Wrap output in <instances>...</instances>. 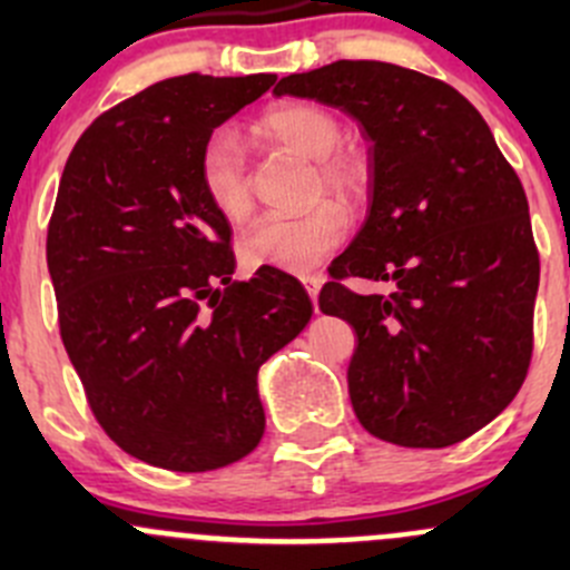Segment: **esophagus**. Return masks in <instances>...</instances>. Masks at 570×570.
I'll return each mask as SVG.
<instances>
[{"mask_svg":"<svg viewBox=\"0 0 570 570\" xmlns=\"http://www.w3.org/2000/svg\"><path fill=\"white\" fill-rule=\"evenodd\" d=\"M303 286H306V292H308V297H312L314 301V306H317V295H320V289H322V273H308V275H303Z\"/></svg>","mask_w":570,"mask_h":570,"instance_id":"34e87169","label":"esophagus"}]
</instances>
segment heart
<instances>
[{
	"mask_svg": "<svg viewBox=\"0 0 570 570\" xmlns=\"http://www.w3.org/2000/svg\"><path fill=\"white\" fill-rule=\"evenodd\" d=\"M258 135L314 163V187L336 198H355L366 187V159L342 146V124L325 107L292 101L267 109L256 124ZM198 178L209 204L228 220H243L250 212V184L239 140L220 129L204 142ZM347 212L322 200L303 215H269L245 232L239 253L248 267H275L286 273H308L347 234Z\"/></svg>",
	"mask_w": 570,
	"mask_h": 570,
	"instance_id": "obj_1",
	"label": "heart"
}]
</instances>
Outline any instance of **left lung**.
<instances>
[{
    "label": "left lung",
    "instance_id": "obj_1",
    "mask_svg": "<svg viewBox=\"0 0 570 570\" xmlns=\"http://www.w3.org/2000/svg\"><path fill=\"white\" fill-rule=\"evenodd\" d=\"M273 94L338 107L372 142L370 212L320 292L358 336L355 416L396 446L469 439L513 402L532 358L540 258L519 176L474 105L411 68L336 60ZM344 277L393 292L358 296Z\"/></svg>",
    "mask_w": 570,
    "mask_h": 570
}]
</instances>
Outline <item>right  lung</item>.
Here are the masks:
<instances>
[{"instance_id":"add662e5","label":"right lung","mask_w":570,"mask_h":570,"mask_svg":"<svg viewBox=\"0 0 570 570\" xmlns=\"http://www.w3.org/2000/svg\"><path fill=\"white\" fill-rule=\"evenodd\" d=\"M275 79H163L99 115L62 170L46 237L62 344L96 422L159 469L256 450L258 366L312 320L281 269L232 281V226L198 178L212 131Z\"/></svg>"}]
</instances>
